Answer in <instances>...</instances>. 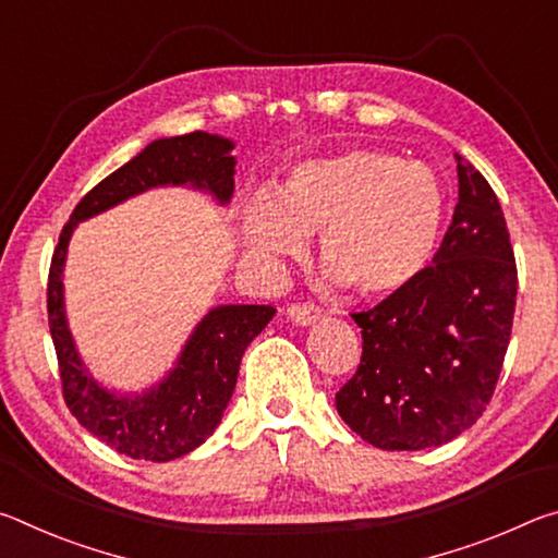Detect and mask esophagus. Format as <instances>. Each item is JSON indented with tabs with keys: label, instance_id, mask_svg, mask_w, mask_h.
<instances>
[{
	"label": "esophagus",
	"instance_id": "esophagus-1",
	"mask_svg": "<svg viewBox=\"0 0 558 558\" xmlns=\"http://www.w3.org/2000/svg\"><path fill=\"white\" fill-rule=\"evenodd\" d=\"M286 315L298 325H313L317 323L319 315H323V310H319V305H315V302H290L286 307Z\"/></svg>",
	"mask_w": 558,
	"mask_h": 558
}]
</instances>
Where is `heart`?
<instances>
[{
    "label": "heart",
    "instance_id": "obj_1",
    "mask_svg": "<svg viewBox=\"0 0 558 558\" xmlns=\"http://www.w3.org/2000/svg\"><path fill=\"white\" fill-rule=\"evenodd\" d=\"M446 221L436 169L381 149L310 159L280 199L260 192L245 209V241L266 258L298 256L319 233L327 278L362 295H391L421 276Z\"/></svg>",
    "mask_w": 558,
    "mask_h": 558
}]
</instances>
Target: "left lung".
Listing matches in <instances>:
<instances>
[{"label": "left lung", "mask_w": 558, "mask_h": 558, "mask_svg": "<svg viewBox=\"0 0 558 558\" xmlns=\"http://www.w3.org/2000/svg\"><path fill=\"white\" fill-rule=\"evenodd\" d=\"M517 305V263L493 186L458 157V204L430 266L354 313L362 362L337 411L381 450L458 438L493 399Z\"/></svg>", "instance_id": "8db88e82"}]
</instances>
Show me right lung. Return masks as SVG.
<instances>
[{"instance_id": "right-lung-1", "label": "right lung", "mask_w": 558, "mask_h": 558, "mask_svg": "<svg viewBox=\"0 0 558 558\" xmlns=\"http://www.w3.org/2000/svg\"><path fill=\"white\" fill-rule=\"evenodd\" d=\"M231 149L233 143L209 132L155 140L83 196L56 243L46 307L59 359L63 401L83 428L132 460L167 462L182 458L211 436L221 423L226 403L231 401L245 347L270 323L276 307H214L194 329L177 366L162 384L143 396H116L93 381L65 325L61 280L65 248L75 223L153 186L192 184L226 204L233 194L235 159Z\"/></svg>"}]
</instances>
